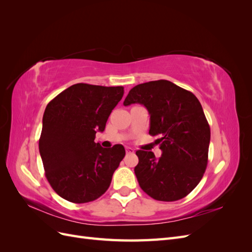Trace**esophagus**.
Here are the masks:
<instances>
[{
  "label": "esophagus",
  "mask_w": 252,
  "mask_h": 252,
  "mask_svg": "<svg viewBox=\"0 0 252 252\" xmlns=\"http://www.w3.org/2000/svg\"><path fill=\"white\" fill-rule=\"evenodd\" d=\"M134 152V149L131 148V147H126V154L129 155V154H133Z\"/></svg>",
  "instance_id": "34e87169"
}]
</instances>
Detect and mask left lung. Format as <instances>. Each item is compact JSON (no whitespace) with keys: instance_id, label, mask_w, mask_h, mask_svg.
<instances>
[{"instance_id":"1","label":"left lung","mask_w":252,"mask_h":252,"mask_svg":"<svg viewBox=\"0 0 252 252\" xmlns=\"http://www.w3.org/2000/svg\"><path fill=\"white\" fill-rule=\"evenodd\" d=\"M144 105L150 114L149 134L158 136L162 156L138 150L134 173L152 199L173 202L199 184L208 162L210 127L196 96L167 80L134 86L124 106Z\"/></svg>"}]
</instances>
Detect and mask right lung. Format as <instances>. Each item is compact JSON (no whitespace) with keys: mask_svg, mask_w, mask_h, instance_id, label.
<instances>
[{"mask_svg":"<svg viewBox=\"0 0 252 252\" xmlns=\"http://www.w3.org/2000/svg\"><path fill=\"white\" fill-rule=\"evenodd\" d=\"M124 87L79 83L48 103L39 141L45 175L63 199L77 203L96 200L106 192L112 174L125 157L123 145L103 148L95 133L103 132Z\"/></svg>","mask_w":252,"mask_h":252,"instance_id":"obj_1","label":"right lung"}]
</instances>
